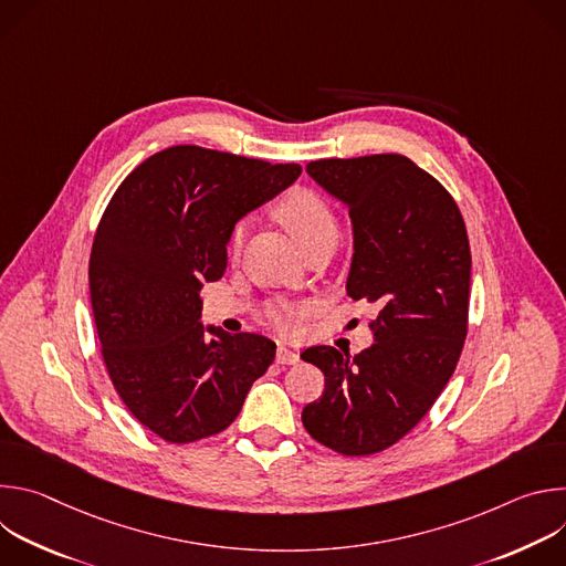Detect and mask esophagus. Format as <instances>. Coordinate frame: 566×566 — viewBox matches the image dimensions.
I'll use <instances>...</instances> for the list:
<instances>
[{"mask_svg": "<svg viewBox=\"0 0 566 566\" xmlns=\"http://www.w3.org/2000/svg\"><path fill=\"white\" fill-rule=\"evenodd\" d=\"M275 360H277V365H295V363H300V354L289 347H277Z\"/></svg>", "mask_w": 566, "mask_h": 566, "instance_id": "34e87169", "label": "esophagus"}]
</instances>
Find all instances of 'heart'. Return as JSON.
Returning a JSON list of instances; mask_svg holds the SVG:
<instances>
[{"instance_id":"obj_1","label":"heart","mask_w":566,"mask_h":566,"mask_svg":"<svg viewBox=\"0 0 566 566\" xmlns=\"http://www.w3.org/2000/svg\"><path fill=\"white\" fill-rule=\"evenodd\" d=\"M275 217L293 234V239L304 249V253H308L315 247L329 244V241H336L338 237V221L332 206L317 192L306 188H297L289 192L277 203ZM244 237H247V226L237 223L228 241V251L232 258H237L241 247H244ZM269 317L275 327L289 329L293 325L295 315L286 306H273L269 311Z\"/></svg>"}]
</instances>
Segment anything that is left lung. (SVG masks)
<instances>
[{"label": "left lung", "instance_id": "left-lung-1", "mask_svg": "<svg viewBox=\"0 0 566 566\" xmlns=\"http://www.w3.org/2000/svg\"><path fill=\"white\" fill-rule=\"evenodd\" d=\"M308 177L349 208L347 295L378 306L374 345L356 356L308 347L325 391L302 410L306 432L345 457L406 437L448 385L468 334L470 244L450 192L408 156L322 158Z\"/></svg>", "mask_w": 566, "mask_h": 566}]
</instances>
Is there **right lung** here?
I'll list each match as a JSON object with an SVG mask.
<instances>
[{"mask_svg": "<svg viewBox=\"0 0 566 566\" xmlns=\"http://www.w3.org/2000/svg\"><path fill=\"white\" fill-rule=\"evenodd\" d=\"M300 175L297 164L175 145L114 192L90 258L92 308L120 400L160 439L226 430L273 363V340L203 327L199 291L223 275L234 223Z\"/></svg>", "mask_w": 566, "mask_h": 566, "instance_id": "add662e5", "label": "right lung"}]
</instances>
